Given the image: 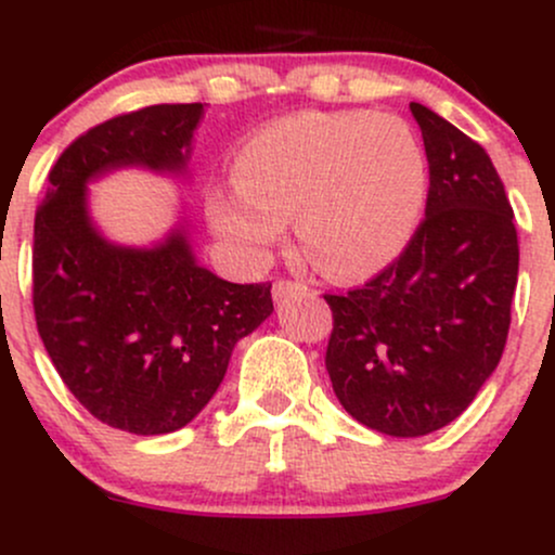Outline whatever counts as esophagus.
I'll return each mask as SVG.
<instances>
[{
	"label": "esophagus",
	"mask_w": 555,
	"mask_h": 555,
	"mask_svg": "<svg viewBox=\"0 0 555 555\" xmlns=\"http://www.w3.org/2000/svg\"><path fill=\"white\" fill-rule=\"evenodd\" d=\"M299 292H305V286L299 282H292V279H279V282L273 284V299H276V302H284V299L295 297Z\"/></svg>",
	"instance_id": "esophagus-1"
}]
</instances>
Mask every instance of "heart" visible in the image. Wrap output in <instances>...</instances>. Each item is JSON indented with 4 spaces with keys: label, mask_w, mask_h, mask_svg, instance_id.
Returning <instances> with one entry per match:
<instances>
[{
    "label": "heart",
    "mask_w": 555,
    "mask_h": 555,
    "mask_svg": "<svg viewBox=\"0 0 555 555\" xmlns=\"http://www.w3.org/2000/svg\"><path fill=\"white\" fill-rule=\"evenodd\" d=\"M237 193L211 197L214 224L263 256L297 216L305 258L328 276H365L397 258L428 197V156L404 119L302 114L256 132L237 156Z\"/></svg>",
    "instance_id": "obj_1"
}]
</instances>
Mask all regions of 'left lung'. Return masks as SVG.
<instances>
[{
	"label": "left lung",
	"instance_id": "1",
	"mask_svg": "<svg viewBox=\"0 0 555 555\" xmlns=\"http://www.w3.org/2000/svg\"><path fill=\"white\" fill-rule=\"evenodd\" d=\"M410 112L430 171L425 219L378 276L323 295L336 399L397 438L428 436L473 404L506 347L519 273L512 203L486 149L428 106Z\"/></svg>",
	"mask_w": 555,
	"mask_h": 555
}]
</instances>
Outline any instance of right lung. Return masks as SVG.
Wrapping results in <instances>:
<instances>
[{
  "mask_svg": "<svg viewBox=\"0 0 555 555\" xmlns=\"http://www.w3.org/2000/svg\"><path fill=\"white\" fill-rule=\"evenodd\" d=\"M203 104L119 114L67 145L34 224V310L75 399L135 436L184 428L224 380L232 349L273 313L271 284L203 269L188 229L114 245L88 214V182L125 167L184 175Z\"/></svg>",
  "mask_w": 555,
  "mask_h": 555,
  "instance_id": "right-lung-1",
  "label": "right lung"
}]
</instances>
